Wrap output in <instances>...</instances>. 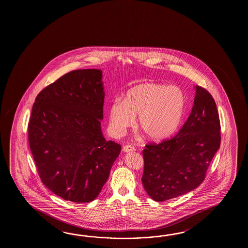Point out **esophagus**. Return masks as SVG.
I'll return each instance as SVG.
<instances>
[{
  "mask_svg": "<svg viewBox=\"0 0 248 248\" xmlns=\"http://www.w3.org/2000/svg\"><path fill=\"white\" fill-rule=\"evenodd\" d=\"M123 151H124L125 153L135 152V151H136V147L133 146V145H130V144H127V145H125V146L123 147Z\"/></svg>",
  "mask_w": 248,
  "mask_h": 248,
  "instance_id": "obj_1",
  "label": "esophagus"
}]
</instances>
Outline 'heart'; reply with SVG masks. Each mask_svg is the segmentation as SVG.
I'll return each mask as SVG.
<instances>
[{
  "mask_svg": "<svg viewBox=\"0 0 248 248\" xmlns=\"http://www.w3.org/2000/svg\"><path fill=\"white\" fill-rule=\"evenodd\" d=\"M185 95L179 88L144 82L126 90L123 100L115 99L109 109L111 130L122 135L138 115L137 127L153 141L173 136L184 116Z\"/></svg>",
  "mask_w": 248,
  "mask_h": 248,
  "instance_id": "heart-1",
  "label": "heart"
}]
</instances>
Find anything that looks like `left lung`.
Masks as SVG:
<instances>
[{
  "instance_id": "obj_1",
  "label": "left lung",
  "mask_w": 248,
  "mask_h": 248,
  "mask_svg": "<svg viewBox=\"0 0 248 248\" xmlns=\"http://www.w3.org/2000/svg\"><path fill=\"white\" fill-rule=\"evenodd\" d=\"M221 124L210 93L196 87L194 106L177 135L142 151V183L153 201L161 202L194 190L221 144Z\"/></svg>"
}]
</instances>
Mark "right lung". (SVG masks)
Returning <instances> with one entry per match:
<instances>
[{"label":"right lung","mask_w":248,"mask_h":248,"mask_svg":"<svg viewBox=\"0 0 248 248\" xmlns=\"http://www.w3.org/2000/svg\"><path fill=\"white\" fill-rule=\"evenodd\" d=\"M102 72L74 70L38 94L28 142L43 185L64 201H94L122 146L101 130L105 92Z\"/></svg>","instance_id":"1"}]
</instances>
